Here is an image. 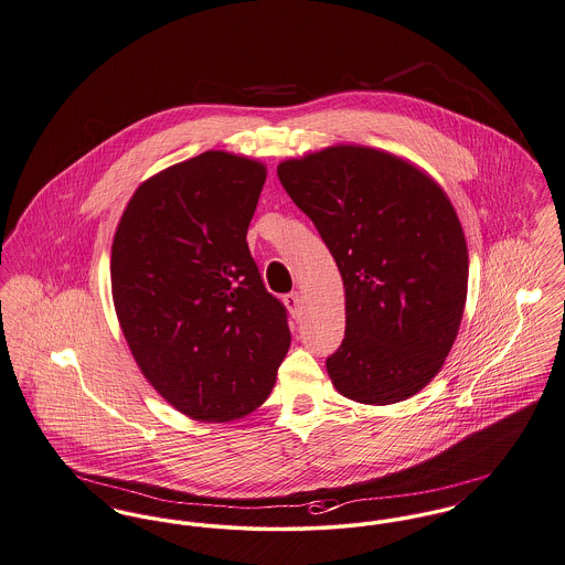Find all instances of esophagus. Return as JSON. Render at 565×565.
<instances>
[{
    "instance_id": "1",
    "label": "esophagus",
    "mask_w": 565,
    "mask_h": 565,
    "mask_svg": "<svg viewBox=\"0 0 565 565\" xmlns=\"http://www.w3.org/2000/svg\"><path fill=\"white\" fill-rule=\"evenodd\" d=\"M285 306L289 308V312H291V317H294V319H300L301 296L298 291H291V294H287V296H285Z\"/></svg>"
}]
</instances>
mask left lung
Listing matches in <instances>:
<instances>
[{"label":"left lung","mask_w":565,"mask_h":565,"mask_svg":"<svg viewBox=\"0 0 565 565\" xmlns=\"http://www.w3.org/2000/svg\"><path fill=\"white\" fill-rule=\"evenodd\" d=\"M344 285V339L326 360L342 396L392 405L437 375L458 334L469 278L446 192L387 151L334 146L278 164Z\"/></svg>","instance_id":"left-lung-1"}]
</instances>
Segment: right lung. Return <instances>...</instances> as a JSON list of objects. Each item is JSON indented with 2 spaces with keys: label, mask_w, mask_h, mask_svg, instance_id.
I'll return each instance as SVG.
<instances>
[{
  "label": "right lung",
  "mask_w": 565,
  "mask_h": 565,
  "mask_svg": "<svg viewBox=\"0 0 565 565\" xmlns=\"http://www.w3.org/2000/svg\"><path fill=\"white\" fill-rule=\"evenodd\" d=\"M264 184L262 162L203 151L143 182L115 231L121 332L153 390L192 419L264 405L291 344L246 244Z\"/></svg>",
  "instance_id": "obj_1"
}]
</instances>
